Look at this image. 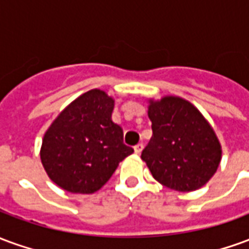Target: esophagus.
Masks as SVG:
<instances>
[{"mask_svg": "<svg viewBox=\"0 0 249 249\" xmlns=\"http://www.w3.org/2000/svg\"><path fill=\"white\" fill-rule=\"evenodd\" d=\"M144 149V144L142 142H139V144H136L135 145V152L139 155V153H141V151Z\"/></svg>", "mask_w": 249, "mask_h": 249, "instance_id": "34e87169", "label": "esophagus"}]
</instances>
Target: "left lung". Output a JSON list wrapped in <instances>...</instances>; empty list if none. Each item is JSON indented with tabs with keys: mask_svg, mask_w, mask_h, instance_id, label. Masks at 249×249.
<instances>
[{
	"mask_svg": "<svg viewBox=\"0 0 249 249\" xmlns=\"http://www.w3.org/2000/svg\"><path fill=\"white\" fill-rule=\"evenodd\" d=\"M152 140L141 159L162 185L180 192L203 187L221 160V146L201 113L183 98L152 101Z\"/></svg>",
	"mask_w": 249,
	"mask_h": 249,
	"instance_id": "obj_1",
	"label": "left lung"
}]
</instances>
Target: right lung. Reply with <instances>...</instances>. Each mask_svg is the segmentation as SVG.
I'll return each instance as SVG.
<instances>
[{
	"mask_svg": "<svg viewBox=\"0 0 249 249\" xmlns=\"http://www.w3.org/2000/svg\"><path fill=\"white\" fill-rule=\"evenodd\" d=\"M114 101L103 90L84 93L46 130L41 161L48 176L71 193H93L133 153L112 121Z\"/></svg>",
	"mask_w": 249,
	"mask_h": 249,
	"instance_id": "add662e5",
	"label": "right lung"
}]
</instances>
